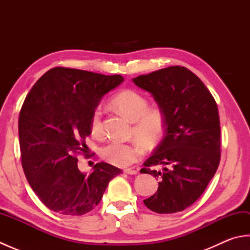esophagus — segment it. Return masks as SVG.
Segmentation results:
<instances>
[{"instance_id":"obj_1","label":"esophagus","mask_w":250,"mask_h":250,"mask_svg":"<svg viewBox=\"0 0 250 250\" xmlns=\"http://www.w3.org/2000/svg\"><path fill=\"white\" fill-rule=\"evenodd\" d=\"M125 174H129V175H136L137 171L136 169H132V168H125L124 171Z\"/></svg>"}]
</instances>
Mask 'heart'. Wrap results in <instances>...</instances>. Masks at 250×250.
I'll use <instances>...</instances> for the list:
<instances>
[{"label":"heart","instance_id":"obj_1","mask_svg":"<svg viewBox=\"0 0 250 250\" xmlns=\"http://www.w3.org/2000/svg\"><path fill=\"white\" fill-rule=\"evenodd\" d=\"M111 104L122 115L134 122L133 133L145 145H155L162 136L166 125L164 115L159 108H148V101L141 93L133 90H125L116 95ZM90 130L93 136L100 137L103 134L101 107L93 110ZM143 153L144 147L140 143H122L119 141H111L101 149V157L105 161L120 167L132 166L140 160Z\"/></svg>","mask_w":250,"mask_h":250}]
</instances>
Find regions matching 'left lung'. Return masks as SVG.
Here are the masks:
<instances>
[{
	"label": "left lung",
	"mask_w": 250,
	"mask_h": 250,
	"mask_svg": "<svg viewBox=\"0 0 250 250\" xmlns=\"http://www.w3.org/2000/svg\"><path fill=\"white\" fill-rule=\"evenodd\" d=\"M132 81L151 94L166 120V135L141 169L160 180L144 204L158 214L182 211L200 198L218 168V107L201 79L184 66L161 68ZM152 166H162L163 171Z\"/></svg>",
	"instance_id": "1"
}]
</instances>
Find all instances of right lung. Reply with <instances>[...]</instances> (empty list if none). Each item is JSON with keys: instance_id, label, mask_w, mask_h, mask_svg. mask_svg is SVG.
Instances as JSON below:
<instances>
[{"instance_id": "obj_1", "label": "right lung", "mask_w": 250, "mask_h": 250, "mask_svg": "<svg viewBox=\"0 0 250 250\" xmlns=\"http://www.w3.org/2000/svg\"><path fill=\"white\" fill-rule=\"evenodd\" d=\"M121 75L106 76L76 68L54 67L26 95L19 115L21 162L30 186L49 209L81 216L97 206L108 183L121 169L97 163L87 175L79 171V151L86 152L93 110Z\"/></svg>"}]
</instances>
